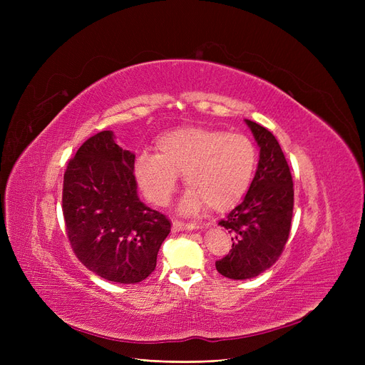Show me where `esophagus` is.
<instances>
[{"label":"esophagus","instance_id":"obj_1","mask_svg":"<svg viewBox=\"0 0 365 365\" xmlns=\"http://www.w3.org/2000/svg\"><path fill=\"white\" fill-rule=\"evenodd\" d=\"M195 226L192 223H183L180 220H175L173 222V231L179 232V231H192Z\"/></svg>","mask_w":365,"mask_h":365}]
</instances>
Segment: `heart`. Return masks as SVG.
<instances>
[{"label": "heart", "mask_w": 365, "mask_h": 365, "mask_svg": "<svg viewBox=\"0 0 365 365\" xmlns=\"http://www.w3.org/2000/svg\"><path fill=\"white\" fill-rule=\"evenodd\" d=\"M256 164V146L245 134L180 127L163 134L157 153H139L134 176L146 198L157 205L168 204L182 175L189 187L180 204L183 213H197L205 204L225 212L245 195Z\"/></svg>", "instance_id": "b5f03b06"}]
</instances>
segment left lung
<instances>
[{
	"label": "left lung",
	"mask_w": 365,
	"mask_h": 365,
	"mask_svg": "<svg viewBox=\"0 0 365 365\" xmlns=\"http://www.w3.org/2000/svg\"><path fill=\"white\" fill-rule=\"evenodd\" d=\"M260 148L255 179L242 202L219 222L232 234V250L216 262L226 278L248 279L278 260L289 240L294 189L290 167L274 134L245 120Z\"/></svg>",
	"instance_id": "8db88e82"
}]
</instances>
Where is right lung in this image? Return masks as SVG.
Instances as JSON below:
<instances>
[{
  "label": "right lung",
  "mask_w": 365,
  "mask_h": 365,
  "mask_svg": "<svg viewBox=\"0 0 365 365\" xmlns=\"http://www.w3.org/2000/svg\"><path fill=\"white\" fill-rule=\"evenodd\" d=\"M134 153L113 133L87 139L68 163L62 210L66 235L78 260L108 281L136 284L157 266L170 220L138 197Z\"/></svg>",
  "instance_id": "right-lung-1"
}]
</instances>
